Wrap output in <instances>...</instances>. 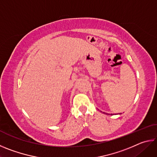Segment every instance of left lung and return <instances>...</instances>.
<instances>
[{"label":"left lung","instance_id":"1","mask_svg":"<svg viewBox=\"0 0 157 157\" xmlns=\"http://www.w3.org/2000/svg\"><path fill=\"white\" fill-rule=\"evenodd\" d=\"M101 112H102V111H101ZM103 113H105V114H107V115H109V114H108V113H105V112H103ZM111 115H112V114H111Z\"/></svg>","mask_w":157,"mask_h":157}]
</instances>
